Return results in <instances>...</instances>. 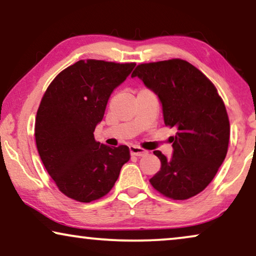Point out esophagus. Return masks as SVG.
<instances>
[{"label": "esophagus", "instance_id": "esophagus-1", "mask_svg": "<svg viewBox=\"0 0 256 256\" xmlns=\"http://www.w3.org/2000/svg\"><path fill=\"white\" fill-rule=\"evenodd\" d=\"M130 153H131V156H144L147 154V150L140 148L138 146H130Z\"/></svg>", "mask_w": 256, "mask_h": 256}]
</instances>
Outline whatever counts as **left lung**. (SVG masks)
<instances>
[{
	"instance_id": "obj_1",
	"label": "left lung",
	"mask_w": 256,
	"mask_h": 256,
	"mask_svg": "<svg viewBox=\"0 0 256 256\" xmlns=\"http://www.w3.org/2000/svg\"><path fill=\"white\" fill-rule=\"evenodd\" d=\"M136 76L158 96L164 124L178 130L169 159L154 150L161 168L150 184L169 198L188 200L206 188L225 160L230 140L225 104L212 82L188 61L142 64L132 73Z\"/></svg>"
}]
</instances>
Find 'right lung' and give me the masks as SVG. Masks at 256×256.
<instances>
[{
  "mask_svg": "<svg viewBox=\"0 0 256 256\" xmlns=\"http://www.w3.org/2000/svg\"><path fill=\"white\" fill-rule=\"evenodd\" d=\"M134 66L80 60L58 74L42 96L34 126L38 153L58 188L70 198L89 203L106 196L130 160L128 146L97 142L94 131L111 94Z\"/></svg>",
  "mask_w": 256,
  "mask_h": 256,
  "instance_id": "obj_1",
  "label": "right lung"
}]
</instances>
